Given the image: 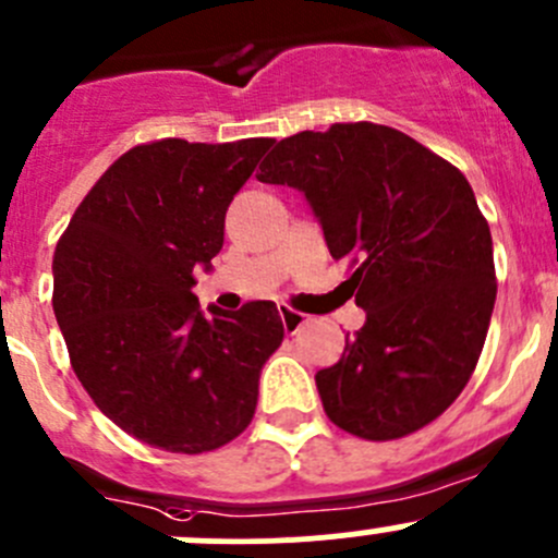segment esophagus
Listing matches in <instances>:
<instances>
[{
    "label": "esophagus",
    "mask_w": 558,
    "mask_h": 558,
    "mask_svg": "<svg viewBox=\"0 0 558 558\" xmlns=\"http://www.w3.org/2000/svg\"><path fill=\"white\" fill-rule=\"evenodd\" d=\"M279 317H281V325H284L287 333H298V330L308 323L306 314L295 312V308H290V306H279Z\"/></svg>",
    "instance_id": "34e87169"
}]
</instances>
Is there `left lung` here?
Masks as SVG:
<instances>
[{
	"instance_id": "1",
	"label": "left lung",
	"mask_w": 558,
	"mask_h": 558,
	"mask_svg": "<svg viewBox=\"0 0 558 558\" xmlns=\"http://www.w3.org/2000/svg\"><path fill=\"white\" fill-rule=\"evenodd\" d=\"M257 179L306 195L366 312L314 377L325 415L372 442L437 421L477 366L496 301L490 230L464 173L393 126L350 121L279 141Z\"/></svg>"
}]
</instances>
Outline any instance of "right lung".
Masks as SVG:
<instances>
[{
  "label": "right lung",
  "mask_w": 558,
  "mask_h": 558,
  "mask_svg": "<svg viewBox=\"0 0 558 558\" xmlns=\"http://www.w3.org/2000/svg\"><path fill=\"white\" fill-rule=\"evenodd\" d=\"M271 137L141 143L92 186L53 252V314L102 415L168 453H208L252 423L260 368L284 339L277 303L201 312L195 268Z\"/></svg>",
  "instance_id": "right-lung-1"
}]
</instances>
